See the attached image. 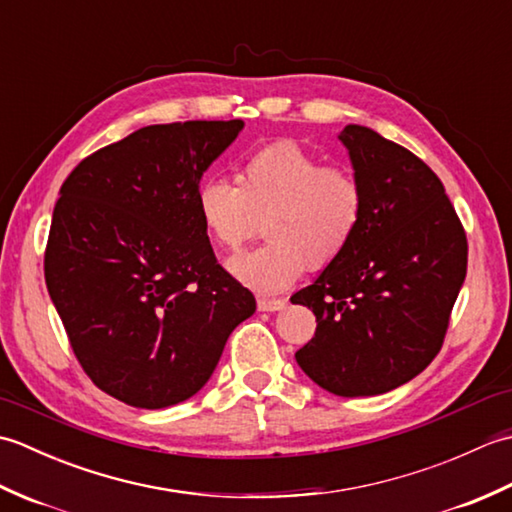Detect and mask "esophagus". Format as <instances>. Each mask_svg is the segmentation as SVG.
Listing matches in <instances>:
<instances>
[{
  "mask_svg": "<svg viewBox=\"0 0 512 512\" xmlns=\"http://www.w3.org/2000/svg\"><path fill=\"white\" fill-rule=\"evenodd\" d=\"M286 306L284 299H277V297H259L257 299V308L262 312H277Z\"/></svg>",
  "mask_w": 512,
  "mask_h": 512,
  "instance_id": "obj_1",
  "label": "esophagus"
}]
</instances>
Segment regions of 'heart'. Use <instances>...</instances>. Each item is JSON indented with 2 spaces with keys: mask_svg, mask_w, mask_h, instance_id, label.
<instances>
[{
  "mask_svg": "<svg viewBox=\"0 0 512 512\" xmlns=\"http://www.w3.org/2000/svg\"><path fill=\"white\" fill-rule=\"evenodd\" d=\"M235 180H202L195 211L211 242L228 253L255 237L264 220L268 242L231 262L233 273L259 292L288 288L306 264L319 270L336 262L365 220L367 191L358 173L323 165L288 140L248 154Z\"/></svg>",
  "mask_w": 512,
  "mask_h": 512,
  "instance_id": "obj_1",
  "label": "heart"
}]
</instances>
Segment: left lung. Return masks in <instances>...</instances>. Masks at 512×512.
Returning <instances> with one entry per match:
<instances>
[{"instance_id":"left-lung-1","label":"left lung","mask_w":512,"mask_h":512,"mask_svg":"<svg viewBox=\"0 0 512 512\" xmlns=\"http://www.w3.org/2000/svg\"><path fill=\"white\" fill-rule=\"evenodd\" d=\"M339 138L365 184L367 211L350 248L290 297L317 317L295 358L330 394L376 396L438 356L469 244L440 178L418 156L361 125Z\"/></svg>"}]
</instances>
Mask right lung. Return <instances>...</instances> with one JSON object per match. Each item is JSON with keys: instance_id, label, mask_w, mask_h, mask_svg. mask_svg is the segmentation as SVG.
I'll return each instance as SVG.
<instances>
[{"instance_id": "obj_1", "label": "right lung", "mask_w": 512, "mask_h": 512, "mask_svg": "<svg viewBox=\"0 0 512 512\" xmlns=\"http://www.w3.org/2000/svg\"><path fill=\"white\" fill-rule=\"evenodd\" d=\"M244 121L149 125L83 158L54 204L43 273L76 361L125 405L211 378L253 292L217 264L195 189Z\"/></svg>"}]
</instances>
